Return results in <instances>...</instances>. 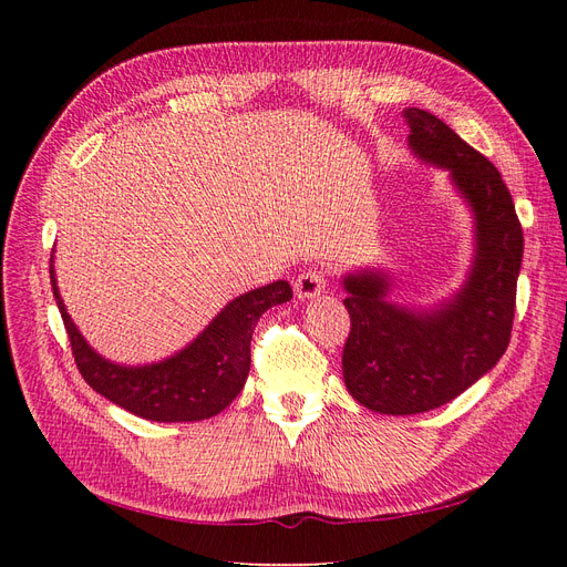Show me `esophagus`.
Instances as JSON below:
<instances>
[{
	"instance_id": "34e87169",
	"label": "esophagus",
	"mask_w": 567,
	"mask_h": 567,
	"mask_svg": "<svg viewBox=\"0 0 567 567\" xmlns=\"http://www.w3.org/2000/svg\"><path fill=\"white\" fill-rule=\"evenodd\" d=\"M323 290H326V277L321 269H307L296 279V296L300 300L319 298Z\"/></svg>"
}]
</instances>
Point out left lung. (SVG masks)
<instances>
[{
	"label": "left lung",
	"mask_w": 567,
	"mask_h": 567,
	"mask_svg": "<svg viewBox=\"0 0 567 567\" xmlns=\"http://www.w3.org/2000/svg\"><path fill=\"white\" fill-rule=\"evenodd\" d=\"M404 120L411 153L447 169L471 208L475 255L463 286L431 310L390 302L383 269L342 277L352 323L342 379L359 404L390 416L447 404L494 369L511 340L523 262V227L499 169L437 115L406 109Z\"/></svg>",
	"instance_id": "8db88e82"
}]
</instances>
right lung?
I'll return each instance as SVG.
<instances>
[{"label": "right lung", "instance_id": "right-lung-1", "mask_svg": "<svg viewBox=\"0 0 567 567\" xmlns=\"http://www.w3.org/2000/svg\"><path fill=\"white\" fill-rule=\"evenodd\" d=\"M51 288L71 338L75 364L99 394L134 416L158 423L203 421L227 409L244 390L250 371L255 323L269 307L293 298L288 281H274L234 298L186 348L161 362L125 367L101 357L68 315L51 252Z\"/></svg>", "mask_w": 567, "mask_h": 567}]
</instances>
